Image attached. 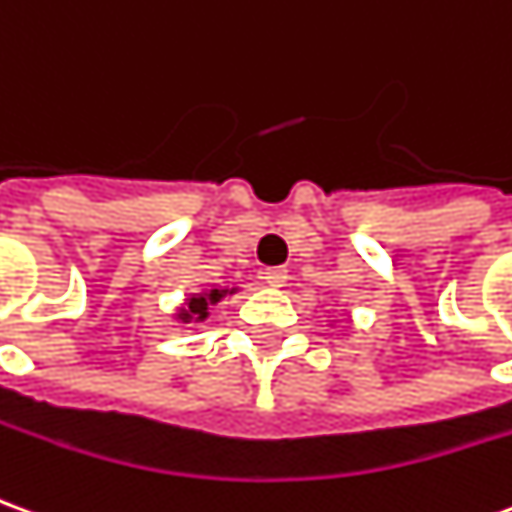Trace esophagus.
Here are the masks:
<instances>
[{"mask_svg":"<svg viewBox=\"0 0 512 512\" xmlns=\"http://www.w3.org/2000/svg\"><path fill=\"white\" fill-rule=\"evenodd\" d=\"M263 280H266L271 288H282V285L288 282V268H266V271H263Z\"/></svg>","mask_w":512,"mask_h":512,"instance_id":"esophagus-1","label":"esophagus"}]
</instances>
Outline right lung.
<instances>
[{"label":"right lung","mask_w":512,"mask_h":512,"mask_svg":"<svg viewBox=\"0 0 512 512\" xmlns=\"http://www.w3.org/2000/svg\"><path fill=\"white\" fill-rule=\"evenodd\" d=\"M235 291H238V288H210V291L191 293V296L185 299V305H182L174 316L180 318L182 324L205 321V318L210 316V305H216V302H221L224 296H230V293Z\"/></svg>","instance_id":"add662e5"}]
</instances>
